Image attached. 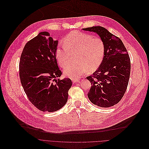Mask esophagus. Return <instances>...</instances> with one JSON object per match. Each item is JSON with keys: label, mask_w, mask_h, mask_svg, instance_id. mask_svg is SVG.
<instances>
[{"label": "esophagus", "mask_w": 149, "mask_h": 149, "mask_svg": "<svg viewBox=\"0 0 149 149\" xmlns=\"http://www.w3.org/2000/svg\"><path fill=\"white\" fill-rule=\"evenodd\" d=\"M72 81L73 83H77L78 81H79V79H72Z\"/></svg>", "instance_id": "esophagus-1"}]
</instances>
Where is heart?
I'll return each mask as SVG.
<instances>
[{
	"label": "heart",
	"instance_id": "heart-1",
	"mask_svg": "<svg viewBox=\"0 0 149 149\" xmlns=\"http://www.w3.org/2000/svg\"><path fill=\"white\" fill-rule=\"evenodd\" d=\"M56 51L58 65L64 67L70 61L72 54L78 53V62L67 65L63 69L64 74L72 79L81 77L88 70L93 72L100 66L104 56V45L101 39L79 32H72Z\"/></svg>",
	"mask_w": 149,
	"mask_h": 149
}]
</instances>
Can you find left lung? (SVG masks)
<instances>
[{
  "label": "left lung",
  "mask_w": 149,
  "mask_h": 149,
  "mask_svg": "<svg viewBox=\"0 0 149 149\" xmlns=\"http://www.w3.org/2000/svg\"><path fill=\"white\" fill-rule=\"evenodd\" d=\"M97 33L104 45L103 61L98 69L87 77L91 83L87 96L94 104L109 107L120 102L127 89L130 60L122 41L102 26L82 29Z\"/></svg>",
  "instance_id": "1"
}]
</instances>
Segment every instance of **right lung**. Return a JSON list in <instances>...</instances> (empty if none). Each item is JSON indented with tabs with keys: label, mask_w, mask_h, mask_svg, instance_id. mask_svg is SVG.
Returning <instances> with one entry per match:
<instances>
[{
	"label": "right lung",
	"mask_w": 149,
	"mask_h": 149,
	"mask_svg": "<svg viewBox=\"0 0 149 149\" xmlns=\"http://www.w3.org/2000/svg\"><path fill=\"white\" fill-rule=\"evenodd\" d=\"M57 45L58 40L49 32H42L25 45L20 56L19 76L24 92L43 111L53 112L63 107L72 85L70 79H56L62 74L56 57Z\"/></svg>",
	"instance_id": "add662e5"
}]
</instances>
